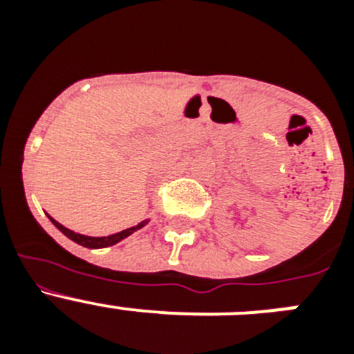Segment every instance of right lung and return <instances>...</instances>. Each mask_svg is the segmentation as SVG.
<instances>
[{"label":"right lung","instance_id":"right-lung-1","mask_svg":"<svg viewBox=\"0 0 354 354\" xmlns=\"http://www.w3.org/2000/svg\"><path fill=\"white\" fill-rule=\"evenodd\" d=\"M49 220H51V223L55 225V227L58 228L62 234H65L68 239H72L74 243H77V245L84 246V248H92V250L106 248V246L117 245V243H120L122 239H126V237H129L131 234L136 232V230H140V228H143L147 223H149V220H143V221H140L138 225H134V227H129V228H126V230H122V232L111 234V236H104V237H92V236H83V234L74 232V230H71V228H67V227H64L62 223H58V221H56L55 218H51V216H49Z\"/></svg>","mask_w":354,"mask_h":354}]
</instances>
